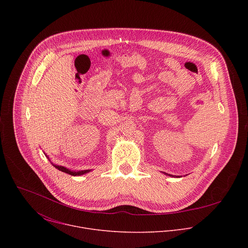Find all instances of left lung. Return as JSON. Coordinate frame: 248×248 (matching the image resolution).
Here are the masks:
<instances>
[{"label":"left lung","mask_w":248,"mask_h":248,"mask_svg":"<svg viewBox=\"0 0 248 248\" xmlns=\"http://www.w3.org/2000/svg\"><path fill=\"white\" fill-rule=\"evenodd\" d=\"M166 173V172H165ZM166 174H168V173H166ZM169 175H170V176H173V175H171V174H169Z\"/></svg>","instance_id":"1"}]
</instances>
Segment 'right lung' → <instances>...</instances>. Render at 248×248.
Instances as JSON below:
<instances>
[{"mask_svg": "<svg viewBox=\"0 0 248 248\" xmlns=\"http://www.w3.org/2000/svg\"><path fill=\"white\" fill-rule=\"evenodd\" d=\"M45 155H46V154H45ZM46 157L49 158L47 155H46ZM52 164H53V163H52ZM53 166H54L56 169H58L59 170H62V171H63V172H66V173H68V174H70V175H81V174H84V173H87L88 171H90L89 170L75 171V170H68V169H66V168H64V167H62V166H58V165H55V164H53Z\"/></svg>", "mask_w": 248, "mask_h": 248, "instance_id": "obj_1", "label": "right lung"}]
</instances>
